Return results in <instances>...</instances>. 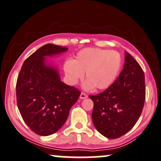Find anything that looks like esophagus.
Listing matches in <instances>:
<instances>
[{"label":"esophagus","instance_id":"obj_1","mask_svg":"<svg viewBox=\"0 0 161 161\" xmlns=\"http://www.w3.org/2000/svg\"><path fill=\"white\" fill-rule=\"evenodd\" d=\"M79 98H80L81 99H84V98H87V95L86 93H81Z\"/></svg>","mask_w":161,"mask_h":161}]
</instances>
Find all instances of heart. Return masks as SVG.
<instances>
[{
  "label": "heart",
  "mask_w": 161,
  "mask_h": 161,
  "mask_svg": "<svg viewBox=\"0 0 161 161\" xmlns=\"http://www.w3.org/2000/svg\"><path fill=\"white\" fill-rule=\"evenodd\" d=\"M122 59L119 52L97 48H87L79 51L74 60L64 64V70L68 82L75 85L84 76L83 83L86 90L108 89L119 75Z\"/></svg>",
  "instance_id": "obj_1"
}]
</instances>
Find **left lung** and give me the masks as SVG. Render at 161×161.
<instances>
[{
  "label": "left lung",
  "instance_id": "8db88e82",
  "mask_svg": "<svg viewBox=\"0 0 161 161\" xmlns=\"http://www.w3.org/2000/svg\"><path fill=\"white\" fill-rule=\"evenodd\" d=\"M92 120L96 129L108 138H118L130 131L138 121L144 105V73L128 52L121 74L110 87L96 95Z\"/></svg>",
  "mask_w": 161,
  "mask_h": 161
}]
</instances>
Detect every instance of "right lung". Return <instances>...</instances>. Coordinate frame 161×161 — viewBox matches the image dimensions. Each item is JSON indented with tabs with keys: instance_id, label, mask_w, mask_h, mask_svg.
Returning a JSON list of instances; mask_svg holds the SVG:
<instances>
[{
	"instance_id": "obj_1",
	"label": "right lung",
	"mask_w": 161,
	"mask_h": 161,
	"mask_svg": "<svg viewBox=\"0 0 161 161\" xmlns=\"http://www.w3.org/2000/svg\"><path fill=\"white\" fill-rule=\"evenodd\" d=\"M66 47L46 44L23 63L16 84L17 104L27 126L42 136L54 133L67 120L81 92L61 82L57 69L46 57L65 52Z\"/></svg>"
}]
</instances>
